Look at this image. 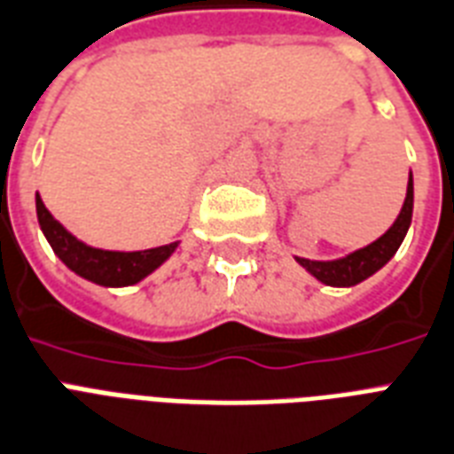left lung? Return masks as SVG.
Returning <instances> with one entry per match:
<instances>
[{"instance_id": "1", "label": "left lung", "mask_w": 454, "mask_h": 454, "mask_svg": "<svg viewBox=\"0 0 454 454\" xmlns=\"http://www.w3.org/2000/svg\"><path fill=\"white\" fill-rule=\"evenodd\" d=\"M412 206H414V187H412V175L407 182V196L400 210L398 220L393 223V227L386 231L384 237H379L374 244L364 246L360 251L350 253L346 258L340 260H329V262H317V260H305L296 258L301 265L310 272L312 277H317L319 282L329 284V286H355L362 279L372 277L377 270L388 262L395 255V251L403 244L410 223H412Z\"/></svg>"}]
</instances>
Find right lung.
Returning a JSON list of instances; mask_svg holds the SVG:
<instances>
[{"label": "right lung", "instance_id": "right-lung-1", "mask_svg": "<svg viewBox=\"0 0 454 454\" xmlns=\"http://www.w3.org/2000/svg\"><path fill=\"white\" fill-rule=\"evenodd\" d=\"M37 220L44 231V237L51 244L54 253L66 262V265L94 284L101 286H128L137 284L146 275H151L156 267H160L165 260L170 258L172 251L177 248V241L168 246H158L149 251H101L92 246L82 244L75 239L54 215L49 213L47 206L42 203L37 194Z\"/></svg>", "mask_w": 454, "mask_h": 454}]
</instances>
